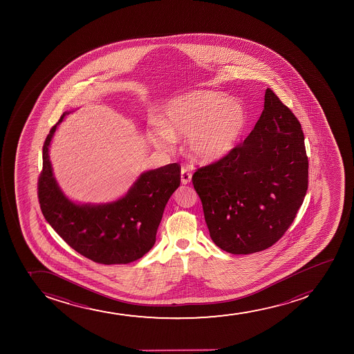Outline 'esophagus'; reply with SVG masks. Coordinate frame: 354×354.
Returning <instances> with one entry per match:
<instances>
[{"mask_svg": "<svg viewBox=\"0 0 354 354\" xmlns=\"http://www.w3.org/2000/svg\"><path fill=\"white\" fill-rule=\"evenodd\" d=\"M180 182H182V184H184V185H187V184L192 182V172L187 170V169H185V167H183L182 171H180Z\"/></svg>", "mask_w": 354, "mask_h": 354, "instance_id": "obj_1", "label": "esophagus"}]
</instances>
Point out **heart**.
<instances>
[{"label":"heart","mask_w":354,"mask_h":354,"mask_svg":"<svg viewBox=\"0 0 354 354\" xmlns=\"http://www.w3.org/2000/svg\"><path fill=\"white\" fill-rule=\"evenodd\" d=\"M248 112L240 102L214 91L196 90L171 99L162 120L151 125L149 138L158 149L187 137L189 155L202 164L220 162L235 150L248 127Z\"/></svg>","instance_id":"b5f03b06"}]
</instances>
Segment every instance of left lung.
<instances>
[{"label": "left lung", "instance_id": "obj_1", "mask_svg": "<svg viewBox=\"0 0 354 354\" xmlns=\"http://www.w3.org/2000/svg\"><path fill=\"white\" fill-rule=\"evenodd\" d=\"M300 127L292 111L267 88L263 112L243 144L192 176L210 237L224 252L264 250L292 223L308 187Z\"/></svg>", "mask_w": 354, "mask_h": 354}]
</instances>
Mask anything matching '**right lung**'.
<instances>
[{
    "label": "right lung",
    "instance_id": "add662e5",
    "mask_svg": "<svg viewBox=\"0 0 354 354\" xmlns=\"http://www.w3.org/2000/svg\"><path fill=\"white\" fill-rule=\"evenodd\" d=\"M49 131L42 149L37 195L41 212L62 240L82 257L102 264L138 260L156 242L167 201L180 184L177 162L144 171L120 198L107 203H77L69 199L54 177L49 147L57 127Z\"/></svg>",
    "mask_w": 354,
    "mask_h": 354
}]
</instances>
